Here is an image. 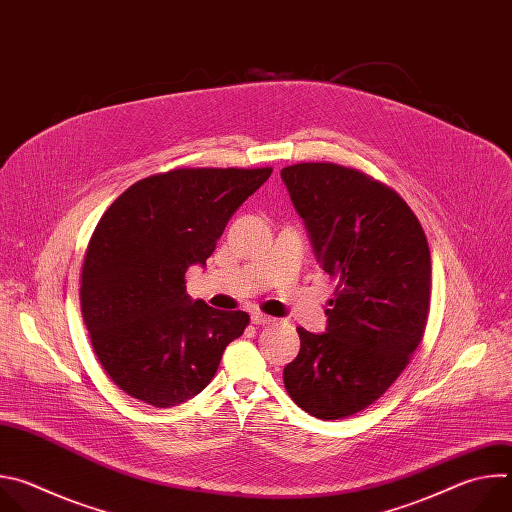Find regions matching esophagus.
<instances>
[{"instance_id": "1", "label": "esophagus", "mask_w": 512, "mask_h": 512, "mask_svg": "<svg viewBox=\"0 0 512 512\" xmlns=\"http://www.w3.org/2000/svg\"><path fill=\"white\" fill-rule=\"evenodd\" d=\"M251 322L257 324V326H269V324H275L277 318L267 316V314H263V312H253V314H251Z\"/></svg>"}]
</instances>
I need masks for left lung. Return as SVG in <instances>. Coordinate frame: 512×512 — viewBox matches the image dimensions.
I'll use <instances>...</instances> for the list:
<instances>
[{"label": "left lung", "mask_w": 512, "mask_h": 512, "mask_svg": "<svg viewBox=\"0 0 512 512\" xmlns=\"http://www.w3.org/2000/svg\"><path fill=\"white\" fill-rule=\"evenodd\" d=\"M322 269L338 279L322 334L298 328L283 369L289 397L318 419L373 405L419 346L431 291L425 233L407 202L352 168L308 162L281 170Z\"/></svg>", "instance_id": "obj_1"}]
</instances>
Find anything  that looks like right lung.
<instances>
[{
    "mask_svg": "<svg viewBox=\"0 0 512 512\" xmlns=\"http://www.w3.org/2000/svg\"><path fill=\"white\" fill-rule=\"evenodd\" d=\"M271 168H180L129 186L101 216L81 281L93 350L129 397L174 407L216 375L249 314L186 294V269L206 265L237 208Z\"/></svg>",
    "mask_w": 512,
    "mask_h": 512,
    "instance_id": "add662e5",
    "label": "right lung"
}]
</instances>
